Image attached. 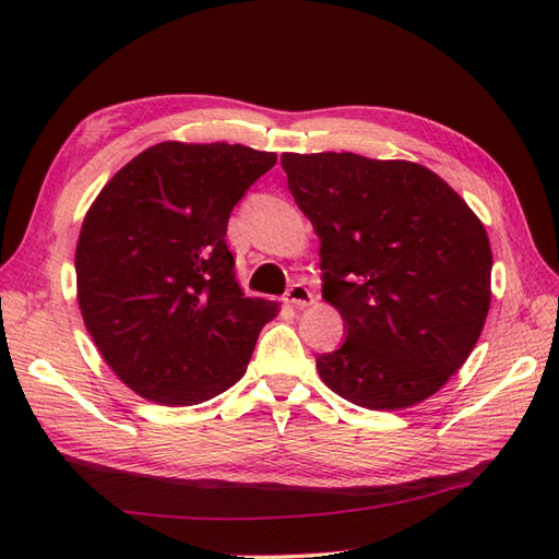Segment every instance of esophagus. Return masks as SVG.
Segmentation results:
<instances>
[{"label":"esophagus","instance_id":"34e87169","mask_svg":"<svg viewBox=\"0 0 559 559\" xmlns=\"http://www.w3.org/2000/svg\"><path fill=\"white\" fill-rule=\"evenodd\" d=\"M284 301L296 308H306L316 301V296H312V292L306 287V284H292L289 292L284 294Z\"/></svg>","mask_w":559,"mask_h":559}]
</instances>
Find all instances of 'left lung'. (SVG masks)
<instances>
[{
    "instance_id": "8db88e82",
    "label": "left lung",
    "mask_w": 559,
    "mask_h": 559,
    "mask_svg": "<svg viewBox=\"0 0 559 559\" xmlns=\"http://www.w3.org/2000/svg\"><path fill=\"white\" fill-rule=\"evenodd\" d=\"M289 192L320 237L322 298L346 324L318 356L322 382L367 411L433 396L479 342L491 243L437 173L358 154H282Z\"/></svg>"
}]
</instances>
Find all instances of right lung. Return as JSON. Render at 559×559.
<instances>
[{
  "label": "right lung",
  "mask_w": 559,
  "mask_h": 559,
  "mask_svg": "<svg viewBox=\"0 0 559 559\" xmlns=\"http://www.w3.org/2000/svg\"><path fill=\"white\" fill-rule=\"evenodd\" d=\"M277 154L160 142L90 206L75 249L78 304L106 365L142 399L197 405L247 372L277 304L247 298L229 213Z\"/></svg>",
  "instance_id": "1"
}]
</instances>
